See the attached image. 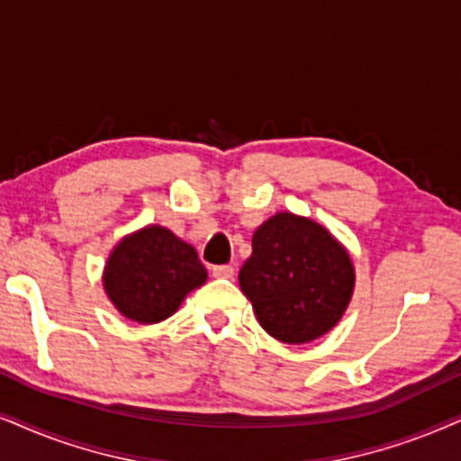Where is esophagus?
<instances>
[{
	"label": "esophagus",
	"instance_id": "1",
	"mask_svg": "<svg viewBox=\"0 0 461 461\" xmlns=\"http://www.w3.org/2000/svg\"><path fill=\"white\" fill-rule=\"evenodd\" d=\"M212 276L214 278H231V276H234V267H231V266H214L212 267Z\"/></svg>",
	"mask_w": 461,
	"mask_h": 461
}]
</instances>
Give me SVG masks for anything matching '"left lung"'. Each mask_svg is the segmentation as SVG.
<instances>
[{
  "instance_id": "8db88e82",
  "label": "left lung",
  "mask_w": 461,
  "mask_h": 461,
  "mask_svg": "<svg viewBox=\"0 0 461 461\" xmlns=\"http://www.w3.org/2000/svg\"><path fill=\"white\" fill-rule=\"evenodd\" d=\"M258 321L285 345L317 340L340 321L355 289V266L328 227L294 212H276L253 234L240 274Z\"/></svg>"
}]
</instances>
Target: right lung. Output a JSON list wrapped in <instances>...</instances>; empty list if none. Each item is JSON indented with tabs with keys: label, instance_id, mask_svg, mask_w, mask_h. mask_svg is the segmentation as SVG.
I'll return each instance as SVG.
<instances>
[{
	"label": "right lung",
	"instance_id": "1",
	"mask_svg": "<svg viewBox=\"0 0 461 461\" xmlns=\"http://www.w3.org/2000/svg\"><path fill=\"white\" fill-rule=\"evenodd\" d=\"M206 278L197 250L161 225H147L121 238L102 274L104 291L116 311L142 325L172 317Z\"/></svg>",
	"mask_w": 461,
	"mask_h": 461
}]
</instances>
